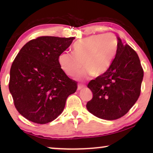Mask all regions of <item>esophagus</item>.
Returning <instances> with one entry per match:
<instances>
[{
    "instance_id": "esophagus-1",
    "label": "esophagus",
    "mask_w": 153,
    "mask_h": 153,
    "mask_svg": "<svg viewBox=\"0 0 153 153\" xmlns=\"http://www.w3.org/2000/svg\"><path fill=\"white\" fill-rule=\"evenodd\" d=\"M86 87L85 85H83V84H79L78 85V90H81L83 88H85Z\"/></svg>"
}]
</instances>
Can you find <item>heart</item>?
Wrapping results in <instances>:
<instances>
[{
	"instance_id": "b5f03b06",
	"label": "heart",
	"mask_w": 153,
	"mask_h": 153,
	"mask_svg": "<svg viewBox=\"0 0 153 153\" xmlns=\"http://www.w3.org/2000/svg\"><path fill=\"white\" fill-rule=\"evenodd\" d=\"M118 49V39L113 33L95 35L79 39L72 46V53L63 52L59 56L60 68L67 75H79L81 80L93 75L98 76L105 73L111 64Z\"/></svg>"
}]
</instances>
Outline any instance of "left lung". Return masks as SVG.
<instances>
[{"label":"left lung","mask_w":153,"mask_h":153,"mask_svg":"<svg viewBox=\"0 0 153 153\" xmlns=\"http://www.w3.org/2000/svg\"><path fill=\"white\" fill-rule=\"evenodd\" d=\"M117 38L118 49L109 68L88 84L93 96L88 102L87 109L108 120L121 118L132 107L141 93L143 77L137 52Z\"/></svg>","instance_id":"obj_1"}]
</instances>
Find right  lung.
Masks as SVG:
<instances>
[{
  "label": "right lung",
  "mask_w": 153,
  "mask_h": 153,
  "mask_svg": "<svg viewBox=\"0 0 153 153\" xmlns=\"http://www.w3.org/2000/svg\"><path fill=\"white\" fill-rule=\"evenodd\" d=\"M74 37L42 36L27 42L12 62L9 90L19 113L31 122L46 124L63 111L77 83L60 68L58 58Z\"/></svg>",
  "instance_id": "right-lung-1"
}]
</instances>
